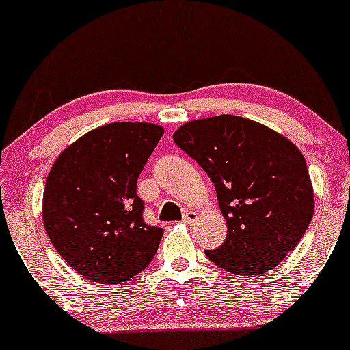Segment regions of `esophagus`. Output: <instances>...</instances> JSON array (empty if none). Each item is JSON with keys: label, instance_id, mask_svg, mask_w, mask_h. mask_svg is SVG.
Segmentation results:
<instances>
[{"label": "esophagus", "instance_id": "1", "mask_svg": "<svg viewBox=\"0 0 350 350\" xmlns=\"http://www.w3.org/2000/svg\"><path fill=\"white\" fill-rule=\"evenodd\" d=\"M197 212H193V210H187L185 213H183V224H193L195 220H197Z\"/></svg>", "mask_w": 350, "mask_h": 350}]
</instances>
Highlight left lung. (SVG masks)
Wrapping results in <instances>:
<instances>
[{"instance_id":"left-lung-1","label":"left lung","mask_w":350,"mask_h":350,"mask_svg":"<svg viewBox=\"0 0 350 350\" xmlns=\"http://www.w3.org/2000/svg\"><path fill=\"white\" fill-rule=\"evenodd\" d=\"M174 142L210 176L227 220L224 243L205 255L237 275L270 272L302 240L314 215V191L300 150L235 115L185 123Z\"/></svg>"}]
</instances>
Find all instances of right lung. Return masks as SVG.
I'll return each mask as SVG.
<instances>
[{
  "label": "right lung",
  "instance_id": "right-lung-1",
  "mask_svg": "<svg viewBox=\"0 0 350 350\" xmlns=\"http://www.w3.org/2000/svg\"><path fill=\"white\" fill-rule=\"evenodd\" d=\"M161 135L152 123H110L83 135L51 167L44 228L63 260L85 279L120 284L155 257L163 228L145 221L137 180Z\"/></svg>",
  "mask_w": 350,
  "mask_h": 350
}]
</instances>
